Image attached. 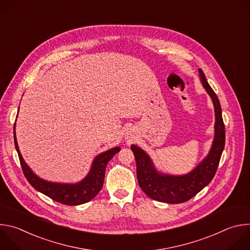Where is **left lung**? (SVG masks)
Returning <instances> with one entry per match:
<instances>
[{
  "label": "left lung",
  "mask_w": 250,
  "mask_h": 250,
  "mask_svg": "<svg viewBox=\"0 0 250 250\" xmlns=\"http://www.w3.org/2000/svg\"><path fill=\"white\" fill-rule=\"evenodd\" d=\"M199 77L204 89L211 99L216 119L215 134L207 156L189 173L171 175L159 171L150 156L144 149L135 145L130 146L136 161L138 184L142 191L155 201L180 204L190 200L212 180L219 166L226 142V130L221 104L201 69H199Z\"/></svg>",
  "instance_id": "1"
}]
</instances>
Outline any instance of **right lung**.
<instances>
[{"label": "right lung", "mask_w": 250, "mask_h": 250, "mask_svg": "<svg viewBox=\"0 0 250 250\" xmlns=\"http://www.w3.org/2000/svg\"><path fill=\"white\" fill-rule=\"evenodd\" d=\"M14 139L21 165L28 183L35 190L44 194L50 199L68 206H78L88 203L98 195L104 184L106 164L114 157L115 154L121 150V147L116 146L98 154L92 162L90 171L81 181L77 183H58L42 179V178L35 174L26 164L18 146L16 136V123L14 125Z\"/></svg>", "instance_id": "right-lung-1"}]
</instances>
